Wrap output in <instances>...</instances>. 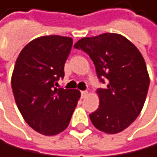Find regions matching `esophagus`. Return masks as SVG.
Here are the masks:
<instances>
[{
    "instance_id": "34e87169",
    "label": "esophagus",
    "mask_w": 157,
    "mask_h": 157,
    "mask_svg": "<svg viewBox=\"0 0 157 157\" xmlns=\"http://www.w3.org/2000/svg\"><path fill=\"white\" fill-rule=\"evenodd\" d=\"M87 94H88V92H87V91H81V97H82V98H85V97H86Z\"/></svg>"
}]
</instances>
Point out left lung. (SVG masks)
I'll list each match as a JSON object with an SVG mask.
<instances>
[{
    "label": "left lung",
    "instance_id": "8db88e82",
    "mask_svg": "<svg viewBox=\"0 0 157 157\" xmlns=\"http://www.w3.org/2000/svg\"><path fill=\"white\" fill-rule=\"evenodd\" d=\"M87 53L106 88L97 89L98 109L89 117L105 133H118L139 115L149 86V76L141 53L119 34L105 33L85 37L74 45Z\"/></svg>",
    "mask_w": 157,
    "mask_h": 157
}]
</instances>
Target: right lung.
<instances>
[{
  "label": "right lung",
  "mask_w": 157,
  "mask_h": 157,
  "mask_svg": "<svg viewBox=\"0 0 157 157\" xmlns=\"http://www.w3.org/2000/svg\"><path fill=\"white\" fill-rule=\"evenodd\" d=\"M72 44L69 37H39L24 47L16 61L12 75L16 103L25 121L41 134L65 130L80 98L76 89L56 88L64 77Z\"/></svg>",
  "instance_id": "obj_1"
}]
</instances>
